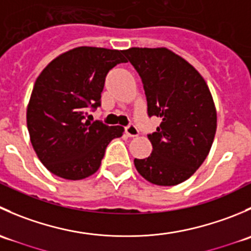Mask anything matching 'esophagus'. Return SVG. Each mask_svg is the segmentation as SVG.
Returning a JSON list of instances; mask_svg holds the SVG:
<instances>
[{"label":"esophagus","mask_w":251,"mask_h":251,"mask_svg":"<svg viewBox=\"0 0 251 251\" xmlns=\"http://www.w3.org/2000/svg\"><path fill=\"white\" fill-rule=\"evenodd\" d=\"M125 132H126V135L128 136V137H136V136H138L137 127H136L135 125H132V124H130L128 126H126Z\"/></svg>","instance_id":"esophagus-1"}]
</instances>
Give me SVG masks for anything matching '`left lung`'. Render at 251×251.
I'll return each instance as SVG.
<instances>
[{"label": "left lung", "instance_id": "8db88e82", "mask_svg": "<svg viewBox=\"0 0 251 251\" xmlns=\"http://www.w3.org/2000/svg\"><path fill=\"white\" fill-rule=\"evenodd\" d=\"M141 76L148 116L161 124L148 135L151 155L135 159L142 177L158 186L188 179L209 154L217 116L206 82L187 60L168 48L123 50Z\"/></svg>", "mask_w": 251, "mask_h": 251}]
</instances>
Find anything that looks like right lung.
<instances>
[{
	"instance_id": "add662e5",
	"label": "right lung",
	"mask_w": 251,
	"mask_h": 251,
	"mask_svg": "<svg viewBox=\"0 0 251 251\" xmlns=\"http://www.w3.org/2000/svg\"><path fill=\"white\" fill-rule=\"evenodd\" d=\"M126 63L123 50L77 47L53 59L35 81L26 110L30 141L48 171L82 179L100 169L105 148L124 127L86 120L100 107L105 76ZM90 116V115H88Z\"/></svg>"
}]
</instances>
